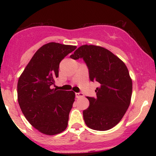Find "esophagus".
Wrapping results in <instances>:
<instances>
[{"label":"esophagus","mask_w":156,"mask_h":156,"mask_svg":"<svg viewBox=\"0 0 156 156\" xmlns=\"http://www.w3.org/2000/svg\"><path fill=\"white\" fill-rule=\"evenodd\" d=\"M84 95H83V93H81V92H77V93H76V97L77 98H83Z\"/></svg>","instance_id":"obj_1"}]
</instances>
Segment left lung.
Listing matches in <instances>:
<instances>
[{
    "label": "left lung",
    "instance_id": "obj_1",
    "mask_svg": "<svg viewBox=\"0 0 156 156\" xmlns=\"http://www.w3.org/2000/svg\"><path fill=\"white\" fill-rule=\"evenodd\" d=\"M70 58H83L89 79L100 83L96 98L87 97L89 106L83 112L86 125L96 130L114 128L125 115L131 99L132 80L126 65L108 50L92 44L80 46Z\"/></svg>",
    "mask_w": 156,
    "mask_h": 156
}]
</instances>
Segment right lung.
Returning a JSON list of instances; mask_svg holds the SVG:
<instances>
[{
    "label": "right lung",
    "mask_w": 156,
    "mask_h": 156,
    "mask_svg": "<svg viewBox=\"0 0 156 156\" xmlns=\"http://www.w3.org/2000/svg\"><path fill=\"white\" fill-rule=\"evenodd\" d=\"M76 46L49 42L34 53L17 83V100L25 117L34 128L46 135L67 128L75 101L73 91L51 89L58 77L59 64Z\"/></svg>",
    "instance_id": "add662e5"
}]
</instances>
